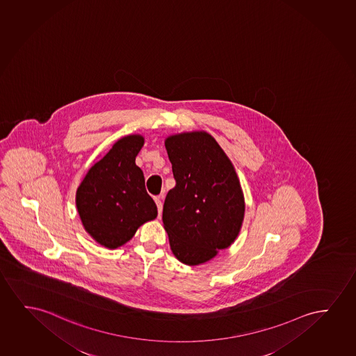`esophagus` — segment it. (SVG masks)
Returning <instances> with one entry per match:
<instances>
[{
	"instance_id": "obj_1",
	"label": "esophagus",
	"mask_w": 356,
	"mask_h": 356,
	"mask_svg": "<svg viewBox=\"0 0 356 356\" xmlns=\"http://www.w3.org/2000/svg\"><path fill=\"white\" fill-rule=\"evenodd\" d=\"M161 195H158V197H156L154 198V200H156V207H158V215L161 214V210H163V202H161Z\"/></svg>"
}]
</instances>
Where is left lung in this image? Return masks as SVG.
Returning a JSON list of instances; mask_svg holds the SVG:
<instances>
[{"label":"left lung","instance_id":"8db88e82","mask_svg":"<svg viewBox=\"0 0 356 356\" xmlns=\"http://www.w3.org/2000/svg\"><path fill=\"white\" fill-rule=\"evenodd\" d=\"M165 148L176 186L163 207L164 229L176 258L200 265L237 237L243 193L232 163L209 134L168 137Z\"/></svg>","mask_w":356,"mask_h":356}]
</instances>
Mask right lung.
<instances>
[{
    "instance_id": "1",
    "label": "right lung",
    "mask_w": 356,
    "mask_h": 356,
    "mask_svg": "<svg viewBox=\"0 0 356 356\" xmlns=\"http://www.w3.org/2000/svg\"><path fill=\"white\" fill-rule=\"evenodd\" d=\"M143 137L119 140L93 164L76 191V208L83 227L96 242L115 249L134 237L146 221L156 219V205L136 165Z\"/></svg>"
}]
</instances>
